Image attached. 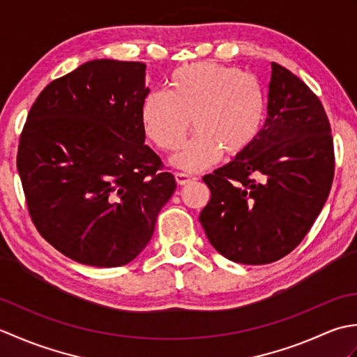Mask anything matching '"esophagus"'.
Instances as JSON below:
<instances>
[{
	"instance_id": "obj_1",
	"label": "esophagus",
	"mask_w": 357,
	"mask_h": 357,
	"mask_svg": "<svg viewBox=\"0 0 357 357\" xmlns=\"http://www.w3.org/2000/svg\"><path fill=\"white\" fill-rule=\"evenodd\" d=\"M174 179H176V183H178L179 185H185V184L195 183V181L198 179V178L192 176V174H187V173H183V172H178V173H174Z\"/></svg>"
}]
</instances>
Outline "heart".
Here are the masks:
<instances>
[{
  "label": "heart",
  "mask_w": 357,
  "mask_h": 357,
  "mask_svg": "<svg viewBox=\"0 0 357 357\" xmlns=\"http://www.w3.org/2000/svg\"><path fill=\"white\" fill-rule=\"evenodd\" d=\"M185 146L172 158L185 172H201L219 156H239L253 146L265 121L264 90L252 75L216 63L174 69L170 90H153L142 105L147 138L164 151Z\"/></svg>",
  "instance_id": "b5f03b06"
}]
</instances>
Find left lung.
Listing matches in <instances>:
<instances>
[{"instance_id": "obj_1", "label": "left lung", "mask_w": 357, "mask_h": 357, "mask_svg": "<svg viewBox=\"0 0 357 357\" xmlns=\"http://www.w3.org/2000/svg\"><path fill=\"white\" fill-rule=\"evenodd\" d=\"M267 110L253 146L202 178L211 198L199 221L210 244L238 264L264 265L293 252L319 216L335 176L322 102L276 63Z\"/></svg>"}]
</instances>
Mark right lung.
I'll return each instance as SVG.
<instances>
[{"mask_svg": "<svg viewBox=\"0 0 357 357\" xmlns=\"http://www.w3.org/2000/svg\"><path fill=\"white\" fill-rule=\"evenodd\" d=\"M146 64L93 59L38 95L17 167L29 215L64 256L121 267L155 231L176 183L144 144Z\"/></svg>", "mask_w": 357, "mask_h": 357, "instance_id": "obj_1", "label": "right lung"}]
</instances>
